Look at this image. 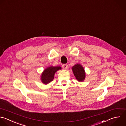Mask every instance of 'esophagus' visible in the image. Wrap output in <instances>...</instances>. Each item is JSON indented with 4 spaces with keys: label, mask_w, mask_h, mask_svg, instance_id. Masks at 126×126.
<instances>
[{
    "label": "esophagus",
    "mask_w": 126,
    "mask_h": 126,
    "mask_svg": "<svg viewBox=\"0 0 126 126\" xmlns=\"http://www.w3.org/2000/svg\"><path fill=\"white\" fill-rule=\"evenodd\" d=\"M62 67H63V69L66 70V69H67V67H68V65H67V64H63V65H62Z\"/></svg>",
    "instance_id": "esophagus-1"
}]
</instances>
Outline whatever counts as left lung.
<instances>
[{
	"instance_id": "obj_1",
	"label": "left lung",
	"mask_w": 126,
	"mask_h": 126,
	"mask_svg": "<svg viewBox=\"0 0 126 126\" xmlns=\"http://www.w3.org/2000/svg\"><path fill=\"white\" fill-rule=\"evenodd\" d=\"M72 70L76 79L79 82H83L86 77V72L82 65L77 63L72 67Z\"/></svg>"
}]
</instances>
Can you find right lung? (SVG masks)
Returning a JSON list of instances; mask_svg holds the SVG:
<instances>
[{
    "label": "right lung",
    "mask_w": 126,
    "mask_h": 126,
    "mask_svg": "<svg viewBox=\"0 0 126 126\" xmlns=\"http://www.w3.org/2000/svg\"><path fill=\"white\" fill-rule=\"evenodd\" d=\"M61 69L62 67L59 66L47 67L41 74L40 78L41 82L45 85L50 83L54 79L55 73Z\"/></svg>",
    "instance_id": "right-lung-1"
}]
</instances>
